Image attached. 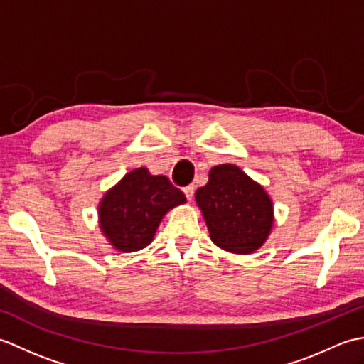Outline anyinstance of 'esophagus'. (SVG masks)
Wrapping results in <instances>:
<instances>
[{
    "mask_svg": "<svg viewBox=\"0 0 364 364\" xmlns=\"http://www.w3.org/2000/svg\"><path fill=\"white\" fill-rule=\"evenodd\" d=\"M184 196H186L188 200H192V197H194V184H189V186H186L183 189Z\"/></svg>",
    "mask_w": 364,
    "mask_h": 364,
    "instance_id": "1",
    "label": "esophagus"
}]
</instances>
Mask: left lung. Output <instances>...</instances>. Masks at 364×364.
Returning <instances> with one entry per match:
<instances>
[{"label":"left lung","instance_id":"8db88e82","mask_svg":"<svg viewBox=\"0 0 364 364\" xmlns=\"http://www.w3.org/2000/svg\"><path fill=\"white\" fill-rule=\"evenodd\" d=\"M211 241L220 249L249 255L266 242L274 225L272 200L264 188L235 164L210 170L196 192Z\"/></svg>","mask_w":364,"mask_h":364}]
</instances>
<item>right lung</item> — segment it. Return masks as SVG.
Listing matches in <instances>:
<instances>
[{
    "label": "right lung",
    "mask_w": 364,
    "mask_h": 364,
    "mask_svg": "<svg viewBox=\"0 0 364 364\" xmlns=\"http://www.w3.org/2000/svg\"><path fill=\"white\" fill-rule=\"evenodd\" d=\"M183 203L186 197L167 176L134 168L103 196L98 205L100 228L114 249L137 252L153 241L162 218Z\"/></svg>",
    "instance_id": "obj_1"
}]
</instances>
